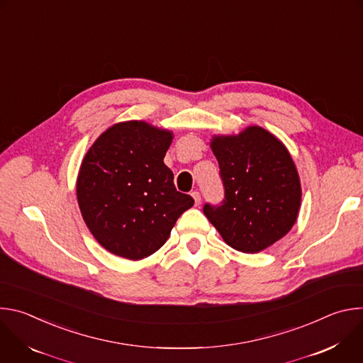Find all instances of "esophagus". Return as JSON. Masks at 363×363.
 I'll return each instance as SVG.
<instances>
[{
    "label": "esophagus",
    "mask_w": 363,
    "mask_h": 363,
    "mask_svg": "<svg viewBox=\"0 0 363 363\" xmlns=\"http://www.w3.org/2000/svg\"><path fill=\"white\" fill-rule=\"evenodd\" d=\"M191 195H192V198L195 201V205H199L201 203V194L198 191H194Z\"/></svg>",
    "instance_id": "obj_1"
}]
</instances>
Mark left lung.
I'll return each mask as SVG.
<instances>
[{
	"instance_id": "8db88e82",
	"label": "left lung",
	"mask_w": 363,
	"mask_h": 363,
	"mask_svg": "<svg viewBox=\"0 0 363 363\" xmlns=\"http://www.w3.org/2000/svg\"><path fill=\"white\" fill-rule=\"evenodd\" d=\"M211 149L224 184L221 205H203V214L237 251L258 252L294 225L301 186L287 147L273 133L248 126L238 135H217Z\"/></svg>"
}]
</instances>
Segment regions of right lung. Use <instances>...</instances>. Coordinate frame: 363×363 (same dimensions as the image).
Returning <instances> with one entry per match:
<instances>
[{
	"mask_svg": "<svg viewBox=\"0 0 363 363\" xmlns=\"http://www.w3.org/2000/svg\"><path fill=\"white\" fill-rule=\"evenodd\" d=\"M172 138L171 130L128 121L106 129L84 155L76 184L80 213L112 254L142 260L158 251L194 205L164 164Z\"/></svg>",
	"mask_w": 363,
	"mask_h": 363,
	"instance_id": "right-lung-1",
	"label": "right lung"
}]
</instances>
